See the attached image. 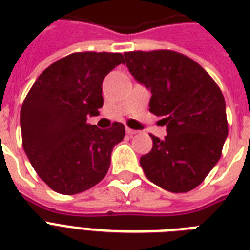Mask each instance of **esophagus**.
Instances as JSON below:
<instances>
[{
  "mask_svg": "<svg viewBox=\"0 0 250 250\" xmlns=\"http://www.w3.org/2000/svg\"><path fill=\"white\" fill-rule=\"evenodd\" d=\"M125 132H127V135H129V136H133V135H136L137 131H135V129H131V128H125Z\"/></svg>",
  "mask_w": 250,
  "mask_h": 250,
  "instance_id": "34e87169",
  "label": "esophagus"
}]
</instances>
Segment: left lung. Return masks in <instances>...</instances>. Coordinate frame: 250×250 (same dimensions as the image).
I'll return each mask as SVG.
<instances>
[{
  "instance_id": "obj_1",
  "label": "left lung",
  "mask_w": 250,
  "mask_h": 250,
  "mask_svg": "<svg viewBox=\"0 0 250 250\" xmlns=\"http://www.w3.org/2000/svg\"><path fill=\"white\" fill-rule=\"evenodd\" d=\"M125 58L133 78L150 89V113L167 128L164 140L150 135L152 150L140 158L144 174L168 192L194 189L219 161L229 135L219 86L197 62L174 50L127 52Z\"/></svg>"
}]
</instances>
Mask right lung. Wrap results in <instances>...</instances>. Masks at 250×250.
I'll use <instances>...</instances> for the list:
<instances>
[{
  "mask_svg": "<svg viewBox=\"0 0 250 250\" xmlns=\"http://www.w3.org/2000/svg\"><path fill=\"white\" fill-rule=\"evenodd\" d=\"M121 53H72L50 64L29 89L21 110L23 149L37 175L61 194L89 189L107 174L125 125H89L104 105L102 82Z\"/></svg>",
  "mask_w": 250,
  "mask_h": 250,
  "instance_id": "right-lung-1",
  "label": "right lung"
}]
</instances>
